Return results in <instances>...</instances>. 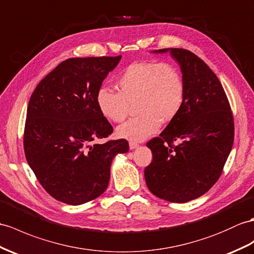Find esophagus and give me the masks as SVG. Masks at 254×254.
<instances>
[{
	"mask_svg": "<svg viewBox=\"0 0 254 254\" xmlns=\"http://www.w3.org/2000/svg\"><path fill=\"white\" fill-rule=\"evenodd\" d=\"M139 146V143L134 141H130L129 142V147H130V150H134V148H137Z\"/></svg>",
	"mask_w": 254,
	"mask_h": 254,
	"instance_id": "34e87169",
	"label": "esophagus"
}]
</instances>
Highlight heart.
I'll list each match as a JSON object with an SVG mask.
<instances>
[{
    "mask_svg": "<svg viewBox=\"0 0 254 254\" xmlns=\"http://www.w3.org/2000/svg\"><path fill=\"white\" fill-rule=\"evenodd\" d=\"M116 87L119 92L108 87L98 90V108L108 120L121 123L134 103L139 114L117 128L120 137L131 141L151 137L162 122L174 120L183 106V77L168 63L141 61L129 64L117 78Z\"/></svg>",
    "mask_w": 254,
    "mask_h": 254,
    "instance_id": "b5f03b06",
    "label": "heart"
}]
</instances>
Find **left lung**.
Returning a JSON list of instances; mask_svg holds the SVG:
<instances>
[{
  "label": "left lung",
  "instance_id": "obj_1",
  "mask_svg": "<svg viewBox=\"0 0 254 254\" xmlns=\"http://www.w3.org/2000/svg\"><path fill=\"white\" fill-rule=\"evenodd\" d=\"M168 51L181 66L184 101L159 137L146 143L153 160L144 177L152 194L180 203L198 198L219 180L234 143V119L225 91L211 69L187 49L164 48L155 53Z\"/></svg>",
  "mask_w": 254,
  "mask_h": 254
}]
</instances>
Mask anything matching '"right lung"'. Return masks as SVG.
I'll use <instances>...</instances> for the list:
<instances>
[{"label": "right lung", "instance_id": "right-lung-1", "mask_svg": "<svg viewBox=\"0 0 254 254\" xmlns=\"http://www.w3.org/2000/svg\"><path fill=\"white\" fill-rule=\"evenodd\" d=\"M116 57L70 58L43 78L31 95L23 148L47 193L67 205H82L107 190L113 157L127 153V140H109L113 127L97 104V92Z\"/></svg>", "mask_w": 254, "mask_h": 254}]
</instances>
